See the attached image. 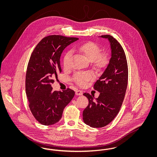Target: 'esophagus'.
Segmentation results:
<instances>
[{
    "label": "esophagus",
    "mask_w": 157,
    "mask_h": 157,
    "mask_svg": "<svg viewBox=\"0 0 157 157\" xmlns=\"http://www.w3.org/2000/svg\"><path fill=\"white\" fill-rule=\"evenodd\" d=\"M75 94L76 95H82L83 92L81 90H76V92H75Z\"/></svg>",
    "instance_id": "34e87169"
}]
</instances>
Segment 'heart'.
<instances>
[{"mask_svg":"<svg viewBox=\"0 0 157 157\" xmlns=\"http://www.w3.org/2000/svg\"><path fill=\"white\" fill-rule=\"evenodd\" d=\"M78 50L82 52L88 59L92 61L93 64L99 68L104 67L108 62L106 56L101 54V49L96 44L89 42L80 45L78 48ZM71 58V52L67 51L65 53L63 57V66L64 68L67 69L69 67ZM95 78L94 74L90 71L79 72L76 73L73 81L80 86H85L87 83L92 81Z\"/></svg>","mask_w":157,"mask_h":157,"instance_id":"b5f03b06","label":"heart"}]
</instances>
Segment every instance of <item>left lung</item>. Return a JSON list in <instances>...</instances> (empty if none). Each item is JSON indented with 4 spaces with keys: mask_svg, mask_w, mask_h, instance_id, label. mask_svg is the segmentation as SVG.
Here are the masks:
<instances>
[{
    "mask_svg": "<svg viewBox=\"0 0 157 157\" xmlns=\"http://www.w3.org/2000/svg\"><path fill=\"white\" fill-rule=\"evenodd\" d=\"M107 38L111 44V57L104 72L94 85L100 92L94 96L88 93L89 104L83 111L84 122L92 128H101L109 124L117 115L124 99L128 79V68L124 50L112 36H101Z\"/></svg>",
    "mask_w": 157,
    "mask_h": 157,
    "instance_id": "8db88e82",
    "label": "left lung"
}]
</instances>
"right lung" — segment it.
<instances>
[{
  "mask_svg": "<svg viewBox=\"0 0 157 157\" xmlns=\"http://www.w3.org/2000/svg\"><path fill=\"white\" fill-rule=\"evenodd\" d=\"M78 39L56 35L45 36L30 55L26 74V94L30 111L42 125L58 122L65 107L74 97V90L67 88L63 92L53 91L52 85L62 71V53Z\"/></svg>",
  "mask_w": 157,
  "mask_h": 157,
  "instance_id": "add662e5",
  "label": "right lung"
}]
</instances>
